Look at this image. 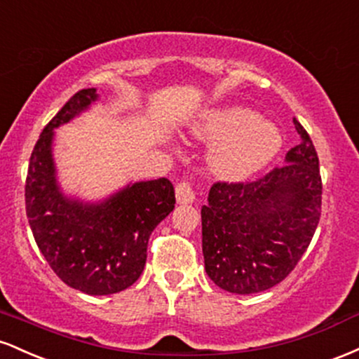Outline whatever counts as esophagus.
Instances as JSON below:
<instances>
[{
	"instance_id": "34e87169",
	"label": "esophagus",
	"mask_w": 359,
	"mask_h": 359,
	"mask_svg": "<svg viewBox=\"0 0 359 359\" xmlns=\"http://www.w3.org/2000/svg\"><path fill=\"white\" fill-rule=\"evenodd\" d=\"M175 197L179 204H191L196 199V191H194L192 184L184 180V182L177 184L175 187Z\"/></svg>"
}]
</instances>
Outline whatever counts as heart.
<instances>
[{"label":"heart","mask_w":359,"mask_h":359,"mask_svg":"<svg viewBox=\"0 0 359 359\" xmlns=\"http://www.w3.org/2000/svg\"><path fill=\"white\" fill-rule=\"evenodd\" d=\"M196 135L216 143L209 155L211 170L221 179L241 180L269 165L282 147V137L271 123L257 119L246 108L212 111Z\"/></svg>","instance_id":"obj_1"}]
</instances>
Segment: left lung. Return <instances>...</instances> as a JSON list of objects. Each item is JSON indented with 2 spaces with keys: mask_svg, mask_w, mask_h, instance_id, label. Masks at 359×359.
Segmentation results:
<instances>
[{
  "mask_svg": "<svg viewBox=\"0 0 359 359\" xmlns=\"http://www.w3.org/2000/svg\"><path fill=\"white\" fill-rule=\"evenodd\" d=\"M300 143L285 165L250 182H216L203 217L205 273L231 294H258L295 269L320 217L323 180L311 137L294 118Z\"/></svg>",
  "mask_w": 359,
  "mask_h": 359,
  "instance_id": "8db88e82",
  "label": "left lung"
}]
</instances>
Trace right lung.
Returning a JSON list of instances; mask_svg holds the SVG:
<instances>
[{
    "instance_id": "1",
    "label": "right lung",
    "mask_w": 359,
    "mask_h": 359,
    "mask_svg": "<svg viewBox=\"0 0 359 359\" xmlns=\"http://www.w3.org/2000/svg\"><path fill=\"white\" fill-rule=\"evenodd\" d=\"M96 100L94 88L79 90L43 128L28 163L25 203L36 246L57 277L84 294L109 295L140 278L150 234L174 211L175 191L162 177L126 185L94 204L60 192L52 156L53 130Z\"/></svg>"
}]
</instances>
